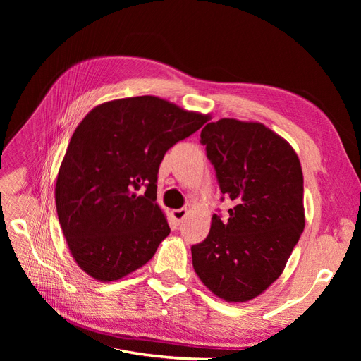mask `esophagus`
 <instances>
[{"label":"esophagus","instance_id":"1","mask_svg":"<svg viewBox=\"0 0 361 361\" xmlns=\"http://www.w3.org/2000/svg\"><path fill=\"white\" fill-rule=\"evenodd\" d=\"M187 215H188L187 207H182V209L171 211V216H173V220L176 221V224H180L185 220V216H187Z\"/></svg>","mask_w":361,"mask_h":361}]
</instances>
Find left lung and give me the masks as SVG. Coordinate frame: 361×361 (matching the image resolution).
Here are the masks:
<instances>
[{
    "mask_svg": "<svg viewBox=\"0 0 361 361\" xmlns=\"http://www.w3.org/2000/svg\"><path fill=\"white\" fill-rule=\"evenodd\" d=\"M200 138L235 206L227 221L212 215L207 238L191 247L192 267L218 298L245 302L280 277L304 231L301 164L285 138L259 122L220 118Z\"/></svg>",
    "mask_w": 361,
    "mask_h": 361,
    "instance_id": "8db88e82",
    "label": "left lung"
}]
</instances>
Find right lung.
Here are the masks:
<instances>
[{"label":"right lung","mask_w":361,"mask_h":361,"mask_svg":"<svg viewBox=\"0 0 361 361\" xmlns=\"http://www.w3.org/2000/svg\"><path fill=\"white\" fill-rule=\"evenodd\" d=\"M207 118L157 96H135L104 102L81 120L57 174L56 204L85 274L116 281L154 257L170 233L157 203L159 164Z\"/></svg>","instance_id":"right-lung-1"}]
</instances>
